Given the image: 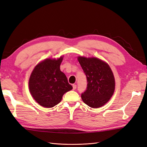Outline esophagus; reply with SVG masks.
<instances>
[{"mask_svg":"<svg viewBox=\"0 0 147 147\" xmlns=\"http://www.w3.org/2000/svg\"><path fill=\"white\" fill-rule=\"evenodd\" d=\"M72 86H73V90H75V89L77 88V85H76V84H73Z\"/></svg>","mask_w":147,"mask_h":147,"instance_id":"obj_1","label":"esophagus"}]
</instances>
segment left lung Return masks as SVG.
Segmentation results:
<instances>
[{"instance_id": "obj_1", "label": "left lung", "mask_w": 147, "mask_h": 147, "mask_svg": "<svg viewBox=\"0 0 147 147\" xmlns=\"http://www.w3.org/2000/svg\"><path fill=\"white\" fill-rule=\"evenodd\" d=\"M78 60L87 79L86 90L82 94L84 104L99 108L107 102L115 90V78L109 65L96 57H78Z\"/></svg>"}]
</instances>
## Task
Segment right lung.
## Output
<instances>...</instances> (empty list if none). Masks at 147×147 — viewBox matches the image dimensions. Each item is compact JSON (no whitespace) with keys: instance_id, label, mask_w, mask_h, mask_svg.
Segmentation results:
<instances>
[{"instance_id":"right-lung-1","label":"right lung","mask_w":147,"mask_h":147,"mask_svg":"<svg viewBox=\"0 0 147 147\" xmlns=\"http://www.w3.org/2000/svg\"><path fill=\"white\" fill-rule=\"evenodd\" d=\"M63 57L47 59L38 64L29 81L31 95L40 105L51 108L61 102L64 93L72 90L65 75L60 70Z\"/></svg>"}]
</instances>
